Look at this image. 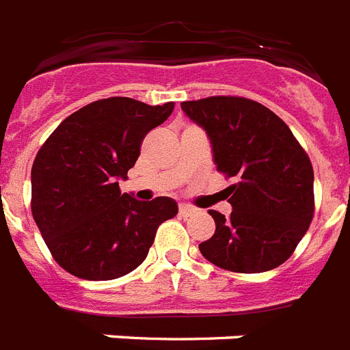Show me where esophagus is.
I'll return each instance as SVG.
<instances>
[{
    "label": "esophagus",
    "mask_w": 350,
    "mask_h": 350,
    "mask_svg": "<svg viewBox=\"0 0 350 350\" xmlns=\"http://www.w3.org/2000/svg\"><path fill=\"white\" fill-rule=\"evenodd\" d=\"M193 213H195V208H191L188 204H180V206H178V215H180V217H189V215Z\"/></svg>",
    "instance_id": "1"
}]
</instances>
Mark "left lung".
I'll list each match as a JSON object with an SVG mask.
<instances>
[{
    "mask_svg": "<svg viewBox=\"0 0 350 350\" xmlns=\"http://www.w3.org/2000/svg\"><path fill=\"white\" fill-rule=\"evenodd\" d=\"M186 116L208 131L229 217L209 211L215 234L198 244L206 260L233 273H262L284 264L314 215V173L306 150L267 106L237 96L184 100Z\"/></svg>",
    "mask_w": 350,
    "mask_h": 350,
    "instance_id": "1",
    "label": "left lung"
}]
</instances>
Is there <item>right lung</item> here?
<instances>
[{
    "instance_id": "right-lung-1",
    "label": "right lung",
    "mask_w": 350,
    "mask_h": 350,
    "mask_svg": "<svg viewBox=\"0 0 350 350\" xmlns=\"http://www.w3.org/2000/svg\"><path fill=\"white\" fill-rule=\"evenodd\" d=\"M173 103L150 106L131 97L94 100L55 128L32 164V217L54 260L85 280H113L148 256L159 226L177 202H141L119 189L150 130Z\"/></svg>"
}]
</instances>
